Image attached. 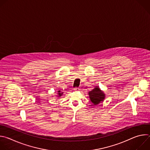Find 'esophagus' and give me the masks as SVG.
<instances>
[{"instance_id": "34e87169", "label": "esophagus", "mask_w": 150, "mask_h": 150, "mask_svg": "<svg viewBox=\"0 0 150 150\" xmlns=\"http://www.w3.org/2000/svg\"><path fill=\"white\" fill-rule=\"evenodd\" d=\"M74 90H75V91H79V90H80L79 88H75Z\"/></svg>"}]
</instances>
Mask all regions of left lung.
I'll return each instance as SVG.
<instances>
[{"instance_id":"left-lung-1","label":"left lung","mask_w":150,"mask_h":150,"mask_svg":"<svg viewBox=\"0 0 150 150\" xmlns=\"http://www.w3.org/2000/svg\"><path fill=\"white\" fill-rule=\"evenodd\" d=\"M88 95L90 101L93 103V105L94 106L99 104L100 103H102L105 98L104 93L101 90L98 86H96L94 89L89 91Z\"/></svg>"}]
</instances>
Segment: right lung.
<instances>
[{"instance_id": "add662e5", "label": "right lung", "mask_w": 150, "mask_h": 150, "mask_svg": "<svg viewBox=\"0 0 150 150\" xmlns=\"http://www.w3.org/2000/svg\"><path fill=\"white\" fill-rule=\"evenodd\" d=\"M63 92H62V91H60V90H59V91H57V98H59V97H60L62 95H63Z\"/></svg>"}]
</instances>
